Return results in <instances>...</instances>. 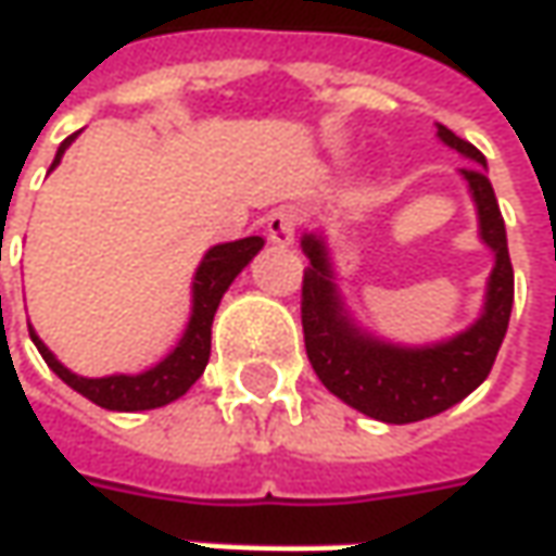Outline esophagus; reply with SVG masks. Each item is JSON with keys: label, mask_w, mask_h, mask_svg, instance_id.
<instances>
[{"label": "esophagus", "mask_w": 556, "mask_h": 556, "mask_svg": "<svg viewBox=\"0 0 556 556\" xmlns=\"http://www.w3.org/2000/svg\"><path fill=\"white\" fill-rule=\"evenodd\" d=\"M301 224V215L295 208H277L270 218H267V240L277 242V245H292L295 242V230Z\"/></svg>", "instance_id": "esophagus-1"}]
</instances>
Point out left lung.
<instances>
[{
    "label": "left lung",
    "mask_w": 556,
    "mask_h": 556,
    "mask_svg": "<svg viewBox=\"0 0 556 556\" xmlns=\"http://www.w3.org/2000/svg\"><path fill=\"white\" fill-rule=\"evenodd\" d=\"M437 135L443 144L473 160V165L462 168V175L477 202L480 237L495 252L486 311L468 332L425 351H406L359 336L341 311L323 242L314 237H304L301 242L311 258V267L301 279V326L307 359L338 400L388 425H409L440 415L480 388L492 372L514 304V267L507 255L505 218L486 178V160L446 125H437Z\"/></svg>",
    "instance_id": "8db88e82"
}]
</instances>
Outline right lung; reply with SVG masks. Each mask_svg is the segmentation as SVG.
Masks as SVG:
<instances>
[{
  "label": "right lung",
  "mask_w": 556,
  "mask_h": 556,
  "mask_svg": "<svg viewBox=\"0 0 556 556\" xmlns=\"http://www.w3.org/2000/svg\"><path fill=\"white\" fill-rule=\"evenodd\" d=\"M73 138L76 135H70L67 141L61 144L51 168L61 163V156H64V150H67ZM261 245H264L261 237H245V240L224 242V245H215V249L205 252L200 270H197V279H193V314H190V326L184 332L181 344L165 356L160 366H153V369H147L141 375L79 378V375H73L54 359V354L39 341V336L33 329H29V338L36 341V348H39L42 359L49 363L51 372L58 375L61 381H67L73 391L83 393L91 403L113 412H138L165 406V403H172V400H178V396L190 391V384L205 369L208 354H212V319H215L220 298H224L227 286L237 279L242 267L255 258Z\"/></svg>",
  "instance_id": "obj_1"
}]
</instances>
